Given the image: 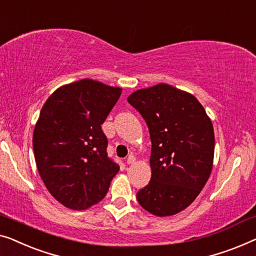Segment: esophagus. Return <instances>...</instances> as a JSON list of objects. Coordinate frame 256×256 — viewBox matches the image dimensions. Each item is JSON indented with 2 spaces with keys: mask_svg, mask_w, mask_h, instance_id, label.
I'll return each instance as SVG.
<instances>
[{
  "mask_svg": "<svg viewBox=\"0 0 256 256\" xmlns=\"http://www.w3.org/2000/svg\"><path fill=\"white\" fill-rule=\"evenodd\" d=\"M136 162V157L134 154H130L129 157L127 158V164L130 165V164H134V162Z\"/></svg>",
  "mask_w": 256,
  "mask_h": 256,
  "instance_id": "obj_1",
  "label": "esophagus"
}]
</instances>
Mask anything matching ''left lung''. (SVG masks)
I'll use <instances>...</instances> for the list:
<instances>
[{"instance_id": "8db88e82", "label": "left lung", "mask_w": 256, "mask_h": 256, "mask_svg": "<svg viewBox=\"0 0 256 256\" xmlns=\"http://www.w3.org/2000/svg\"><path fill=\"white\" fill-rule=\"evenodd\" d=\"M127 100L142 114L152 143L151 180L137 201L154 216H173L194 202L209 179L212 122L196 97L165 83L132 92Z\"/></svg>"}]
</instances>
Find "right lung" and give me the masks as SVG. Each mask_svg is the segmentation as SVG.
<instances>
[{"label":"right lung","mask_w":256,"mask_h":256,"mask_svg":"<svg viewBox=\"0 0 256 256\" xmlns=\"http://www.w3.org/2000/svg\"><path fill=\"white\" fill-rule=\"evenodd\" d=\"M122 88L84 78L62 85L40 110L33 130L36 164L52 196L85 210L105 198L119 165L107 157L102 124Z\"/></svg>","instance_id":"right-lung-1"}]
</instances>
